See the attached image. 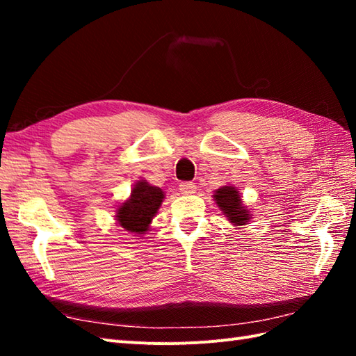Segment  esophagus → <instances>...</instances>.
<instances>
[{
    "label": "esophagus",
    "instance_id": "1",
    "mask_svg": "<svg viewBox=\"0 0 356 356\" xmlns=\"http://www.w3.org/2000/svg\"><path fill=\"white\" fill-rule=\"evenodd\" d=\"M179 188H180V191H182V194H193L197 186H195V184H193V182H182L179 185Z\"/></svg>",
    "mask_w": 356,
    "mask_h": 356
}]
</instances>
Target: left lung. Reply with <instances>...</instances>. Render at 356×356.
Instances as JSON below:
<instances>
[{"label": "left lung", "instance_id": "obj_1", "mask_svg": "<svg viewBox=\"0 0 356 356\" xmlns=\"http://www.w3.org/2000/svg\"><path fill=\"white\" fill-rule=\"evenodd\" d=\"M214 200L217 207L223 211V214L228 217V220L236 225H246L249 220V214L241 207V199L238 195V191L234 186H223L220 190H217L214 194Z\"/></svg>", "mask_w": 356, "mask_h": 356}]
</instances>
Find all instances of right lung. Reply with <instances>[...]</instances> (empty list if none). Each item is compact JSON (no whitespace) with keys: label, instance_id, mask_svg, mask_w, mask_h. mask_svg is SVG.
<instances>
[{"label":"right lung","instance_id":"right-lung-1","mask_svg":"<svg viewBox=\"0 0 356 356\" xmlns=\"http://www.w3.org/2000/svg\"><path fill=\"white\" fill-rule=\"evenodd\" d=\"M163 191L147 182H138L131 191L130 200L118 208V222L128 232L143 234L161 208Z\"/></svg>","mask_w":356,"mask_h":356}]
</instances>
